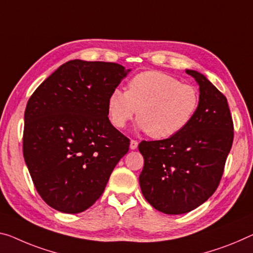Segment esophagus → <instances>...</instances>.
Listing matches in <instances>:
<instances>
[{
	"label": "esophagus",
	"instance_id": "1",
	"mask_svg": "<svg viewBox=\"0 0 253 253\" xmlns=\"http://www.w3.org/2000/svg\"><path fill=\"white\" fill-rule=\"evenodd\" d=\"M138 141H137V140H133V139H132L131 140V141H130V148L131 149H135V148H137V147H138Z\"/></svg>",
	"mask_w": 253,
	"mask_h": 253
}]
</instances>
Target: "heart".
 <instances>
[{
    "label": "heart",
    "mask_w": 253,
    "mask_h": 253,
    "mask_svg": "<svg viewBox=\"0 0 253 253\" xmlns=\"http://www.w3.org/2000/svg\"><path fill=\"white\" fill-rule=\"evenodd\" d=\"M200 104L196 87L158 71L138 73L126 91L115 89L107 100L111 123L122 129L138 113V126L154 139L174 137L192 122Z\"/></svg>",
    "instance_id": "obj_1"
}]
</instances>
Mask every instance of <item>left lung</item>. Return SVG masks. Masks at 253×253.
<instances>
[{
    "label": "left lung",
    "mask_w": 253,
    "mask_h": 253,
    "mask_svg": "<svg viewBox=\"0 0 253 253\" xmlns=\"http://www.w3.org/2000/svg\"><path fill=\"white\" fill-rule=\"evenodd\" d=\"M186 73L196 79L200 91L192 122L174 137L139 143L145 159L139 176L143 197L169 215L191 211L212 196L234 138L226 97L201 73Z\"/></svg>",
    "instance_id": "left-lung-1"
}]
</instances>
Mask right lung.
<instances>
[{"instance_id": "1", "label": "right lung", "mask_w": 253, "mask_h": 253, "mask_svg": "<svg viewBox=\"0 0 253 253\" xmlns=\"http://www.w3.org/2000/svg\"><path fill=\"white\" fill-rule=\"evenodd\" d=\"M130 70L69 61L27 103L22 149L34 185L56 211H84L102 196L130 140L108 120L107 100Z\"/></svg>"}]
</instances>
